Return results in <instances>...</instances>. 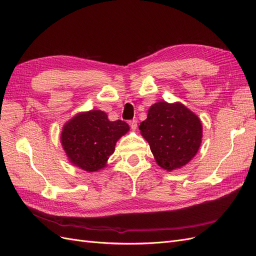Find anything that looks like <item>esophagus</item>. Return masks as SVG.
I'll return each instance as SVG.
<instances>
[{
	"mask_svg": "<svg viewBox=\"0 0 256 256\" xmlns=\"http://www.w3.org/2000/svg\"><path fill=\"white\" fill-rule=\"evenodd\" d=\"M129 125H130L131 129H132V130H136V127H138V120H130V122H129Z\"/></svg>",
	"mask_w": 256,
	"mask_h": 256,
	"instance_id": "1",
	"label": "esophagus"
}]
</instances>
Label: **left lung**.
<instances>
[{
  "label": "left lung",
  "instance_id": "left-lung-1",
  "mask_svg": "<svg viewBox=\"0 0 256 256\" xmlns=\"http://www.w3.org/2000/svg\"><path fill=\"white\" fill-rule=\"evenodd\" d=\"M138 129L158 166L170 172L187 164L202 143V122L180 102L152 104Z\"/></svg>",
  "mask_w": 256,
  "mask_h": 256
}]
</instances>
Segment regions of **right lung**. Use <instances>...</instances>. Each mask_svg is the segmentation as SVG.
I'll return each instance as SVG.
<instances>
[{
  "label": "right lung",
  "instance_id": "obj_1",
  "mask_svg": "<svg viewBox=\"0 0 256 256\" xmlns=\"http://www.w3.org/2000/svg\"><path fill=\"white\" fill-rule=\"evenodd\" d=\"M128 130L127 122H111L106 113L92 110L76 114L65 124L60 142L74 166L86 172H97L106 166L116 142Z\"/></svg>",
  "mask_w": 256,
  "mask_h": 256
}]
</instances>
